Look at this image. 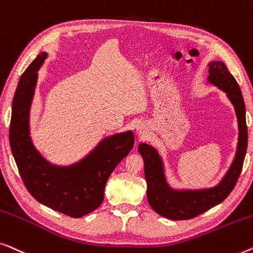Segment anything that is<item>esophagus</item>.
I'll return each mask as SVG.
<instances>
[{
    "label": "esophagus",
    "instance_id": "esophagus-1",
    "mask_svg": "<svg viewBox=\"0 0 253 253\" xmlns=\"http://www.w3.org/2000/svg\"><path fill=\"white\" fill-rule=\"evenodd\" d=\"M136 130H137V133L140 134V135H144V133H145V126L137 125L136 126Z\"/></svg>",
    "mask_w": 253,
    "mask_h": 253
}]
</instances>
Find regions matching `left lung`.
<instances>
[{
	"instance_id": "left-lung-1",
	"label": "left lung",
	"mask_w": 253,
	"mask_h": 253,
	"mask_svg": "<svg viewBox=\"0 0 253 253\" xmlns=\"http://www.w3.org/2000/svg\"><path fill=\"white\" fill-rule=\"evenodd\" d=\"M209 74L208 80L226 92L235 108L240 129L236 156L229 170L216 187L195 191H177L172 189L166 182L162 158L159 157L158 151L149 144L141 143L138 145V151L144 161L148 202L158 214L167 219H193L220 204L233 191L243 169L248 148V126L240 86L222 62L210 63Z\"/></svg>"
}]
</instances>
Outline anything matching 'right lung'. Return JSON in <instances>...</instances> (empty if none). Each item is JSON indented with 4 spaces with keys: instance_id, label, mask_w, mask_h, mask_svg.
I'll return each mask as SVG.
<instances>
[{
    "instance_id": "right-lung-1",
    "label": "right lung",
    "mask_w": 253,
    "mask_h": 253,
    "mask_svg": "<svg viewBox=\"0 0 253 253\" xmlns=\"http://www.w3.org/2000/svg\"><path fill=\"white\" fill-rule=\"evenodd\" d=\"M42 52L21 74L12 99L9 142L21 180L38 202L64 214L80 218L102 204L106 181L134 147L131 131L103 140L86 158L70 167L50 165L35 150L30 137V108Z\"/></svg>"
}]
</instances>
